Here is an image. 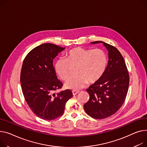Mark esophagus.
I'll return each mask as SVG.
<instances>
[{"mask_svg": "<svg viewBox=\"0 0 147 147\" xmlns=\"http://www.w3.org/2000/svg\"><path fill=\"white\" fill-rule=\"evenodd\" d=\"M72 93H73V94L74 96H75V95H76L77 93H79V90H73Z\"/></svg>", "mask_w": 147, "mask_h": 147, "instance_id": "obj_1", "label": "esophagus"}]
</instances>
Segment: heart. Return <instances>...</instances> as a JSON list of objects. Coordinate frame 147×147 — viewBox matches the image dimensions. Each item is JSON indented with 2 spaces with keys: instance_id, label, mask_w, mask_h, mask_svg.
Instances as JSON below:
<instances>
[{
  "instance_id": "heart-1",
  "label": "heart",
  "mask_w": 147,
  "mask_h": 147,
  "mask_svg": "<svg viewBox=\"0 0 147 147\" xmlns=\"http://www.w3.org/2000/svg\"><path fill=\"white\" fill-rule=\"evenodd\" d=\"M107 64L106 54L101 49L77 47L67 53L65 59H58L54 67L57 74L64 81L70 76V67H76V75L68 79L64 86L76 90L82 89L87 82L93 83L98 81L104 74Z\"/></svg>"
}]
</instances>
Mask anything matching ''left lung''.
Instances as JSON below:
<instances>
[{"label": "left lung", "instance_id": "8db88e82", "mask_svg": "<svg viewBox=\"0 0 147 147\" xmlns=\"http://www.w3.org/2000/svg\"><path fill=\"white\" fill-rule=\"evenodd\" d=\"M97 43H103L106 48L109 60L103 76L86 90L90 98L84 104V109L93 118L102 119L121 108L128 93L129 76L123 57L118 49L103 41L91 42Z\"/></svg>", "mask_w": 147, "mask_h": 147}]
</instances>
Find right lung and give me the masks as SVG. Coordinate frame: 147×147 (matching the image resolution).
Listing matches in <instances>:
<instances>
[{
  "label": "right lung",
  "instance_id": "1",
  "mask_svg": "<svg viewBox=\"0 0 147 147\" xmlns=\"http://www.w3.org/2000/svg\"><path fill=\"white\" fill-rule=\"evenodd\" d=\"M65 49L51 43L39 45L29 52L24 60L21 83L25 99L31 111L44 120L61 116L66 102L73 97L67 89L54 92L62 87L53 66V59Z\"/></svg>",
  "mask_w": 147,
  "mask_h": 147
}]
</instances>
